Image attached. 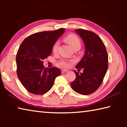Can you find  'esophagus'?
<instances>
[{"label": "esophagus", "mask_w": 127, "mask_h": 127, "mask_svg": "<svg viewBox=\"0 0 127 127\" xmlns=\"http://www.w3.org/2000/svg\"><path fill=\"white\" fill-rule=\"evenodd\" d=\"M61 71H62V73H64L68 72V70H66V69H62V70H61Z\"/></svg>", "instance_id": "34e87169"}]
</instances>
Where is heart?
Returning a JSON list of instances; mask_svg holds the SVG:
<instances>
[{
	"label": "heart",
	"instance_id": "b5f03b06",
	"mask_svg": "<svg viewBox=\"0 0 127 127\" xmlns=\"http://www.w3.org/2000/svg\"><path fill=\"white\" fill-rule=\"evenodd\" d=\"M64 40L66 42H68L70 45V46L75 50V49H79L81 46V41L80 38H79L77 35H74L73 33H70L65 36L64 38ZM59 41H55L52 47V51L53 53H57L58 49L59 48ZM73 63L72 61H66V60L62 59L60 61L58 64L62 67L64 68H69L71 64Z\"/></svg>",
	"mask_w": 127,
	"mask_h": 127
}]
</instances>
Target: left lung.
Segmentation results:
<instances>
[{"mask_svg":"<svg viewBox=\"0 0 127 127\" xmlns=\"http://www.w3.org/2000/svg\"><path fill=\"white\" fill-rule=\"evenodd\" d=\"M76 32L85 43V54L76 66L77 69L83 68V73L74 70L76 78L71 83V87L77 93L87 95L95 92L102 84L108 68V54L97 34L81 29Z\"/></svg>","mask_w":127,"mask_h":127,"instance_id":"8db88e82","label":"left lung"}]
</instances>
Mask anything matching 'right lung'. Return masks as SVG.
Segmentation results:
<instances>
[{
	"label": "right lung",
	"mask_w": 127,
	"mask_h": 127,
	"mask_svg": "<svg viewBox=\"0 0 127 127\" xmlns=\"http://www.w3.org/2000/svg\"><path fill=\"white\" fill-rule=\"evenodd\" d=\"M64 29L42 31L28 36L21 44L16 56L17 74L27 91L43 95L51 89L61 74L57 67L45 68L43 61L52 53V47Z\"/></svg>",
	"instance_id": "right-lung-1"
}]
</instances>
